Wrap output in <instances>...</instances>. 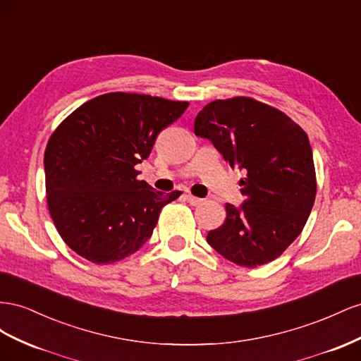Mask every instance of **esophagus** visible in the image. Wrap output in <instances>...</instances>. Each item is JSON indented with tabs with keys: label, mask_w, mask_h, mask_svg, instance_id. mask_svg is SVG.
<instances>
[{
	"label": "esophagus",
	"mask_w": 361,
	"mask_h": 361,
	"mask_svg": "<svg viewBox=\"0 0 361 361\" xmlns=\"http://www.w3.org/2000/svg\"><path fill=\"white\" fill-rule=\"evenodd\" d=\"M186 200H188V202L190 204V205H200L201 202H202V200L201 198H197V197H193V195H186Z\"/></svg>",
	"instance_id": "obj_1"
}]
</instances>
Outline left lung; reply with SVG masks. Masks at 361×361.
<instances>
[{
	"mask_svg": "<svg viewBox=\"0 0 361 361\" xmlns=\"http://www.w3.org/2000/svg\"><path fill=\"white\" fill-rule=\"evenodd\" d=\"M233 169L243 171L245 201L226 204L207 242L226 260L257 267L275 260L298 235L316 197L313 152L305 131L283 111L252 98L216 99L195 119Z\"/></svg>",
	"mask_w": 361,
	"mask_h": 361,
	"instance_id": "8db88e82",
	"label": "left lung"
}]
</instances>
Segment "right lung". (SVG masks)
I'll return each instance as SVG.
<instances>
[{
	"label": "right lung",
	"instance_id": "right-lung-1",
	"mask_svg": "<svg viewBox=\"0 0 361 361\" xmlns=\"http://www.w3.org/2000/svg\"><path fill=\"white\" fill-rule=\"evenodd\" d=\"M188 106L113 92L85 102L56 128L44 157L47 201L72 251L110 264L148 242L163 205L181 192H157L135 168Z\"/></svg>",
	"mask_w": 361,
	"mask_h": 361
}]
</instances>
